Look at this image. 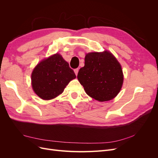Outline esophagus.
Here are the masks:
<instances>
[{
	"label": "esophagus",
	"mask_w": 158,
	"mask_h": 158,
	"mask_svg": "<svg viewBox=\"0 0 158 158\" xmlns=\"http://www.w3.org/2000/svg\"><path fill=\"white\" fill-rule=\"evenodd\" d=\"M78 71H79V69H74V73L76 74V75L77 76L78 75Z\"/></svg>",
	"instance_id": "1"
}]
</instances>
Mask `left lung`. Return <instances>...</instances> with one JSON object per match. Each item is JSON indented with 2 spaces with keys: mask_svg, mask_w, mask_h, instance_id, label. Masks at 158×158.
<instances>
[{
  "mask_svg": "<svg viewBox=\"0 0 158 158\" xmlns=\"http://www.w3.org/2000/svg\"><path fill=\"white\" fill-rule=\"evenodd\" d=\"M84 66L77 76L80 84L89 97L98 102L114 99L122 88V66L111 52H91L85 54Z\"/></svg>",
  "mask_w": 158,
  "mask_h": 158,
  "instance_id": "8db88e82",
  "label": "left lung"
}]
</instances>
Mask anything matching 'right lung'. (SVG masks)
<instances>
[{
  "label": "right lung",
  "mask_w": 158,
  "mask_h": 158,
  "mask_svg": "<svg viewBox=\"0 0 158 158\" xmlns=\"http://www.w3.org/2000/svg\"><path fill=\"white\" fill-rule=\"evenodd\" d=\"M76 77L69 64L56 52L35 66L31 75V86L38 97L51 100L63 93L66 85Z\"/></svg>",
  "instance_id": "1"
}]
</instances>
